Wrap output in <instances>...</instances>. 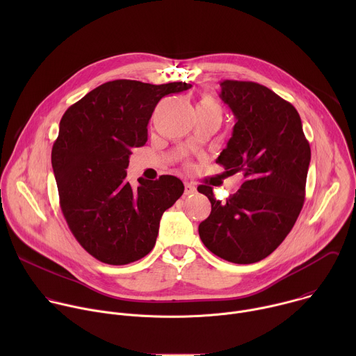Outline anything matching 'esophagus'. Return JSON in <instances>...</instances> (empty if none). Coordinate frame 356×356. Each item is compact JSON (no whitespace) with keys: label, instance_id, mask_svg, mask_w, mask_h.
I'll return each instance as SVG.
<instances>
[{"label":"esophagus","instance_id":"esophagus-1","mask_svg":"<svg viewBox=\"0 0 356 356\" xmlns=\"http://www.w3.org/2000/svg\"><path fill=\"white\" fill-rule=\"evenodd\" d=\"M195 191H197V188H195V186H194L193 183H188V181L184 183V194H186V195L194 194Z\"/></svg>","mask_w":356,"mask_h":356}]
</instances>
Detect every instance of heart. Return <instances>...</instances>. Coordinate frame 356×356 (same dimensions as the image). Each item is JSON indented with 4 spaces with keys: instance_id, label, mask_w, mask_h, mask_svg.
<instances>
[{
    "instance_id": "1",
    "label": "heart",
    "mask_w": 356,
    "mask_h": 356,
    "mask_svg": "<svg viewBox=\"0 0 356 356\" xmlns=\"http://www.w3.org/2000/svg\"><path fill=\"white\" fill-rule=\"evenodd\" d=\"M197 108H206V110H220V106L217 104V101L210 97V95H204L198 103Z\"/></svg>"
}]
</instances>
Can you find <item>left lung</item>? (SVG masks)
Returning <instances> with one entry per match:
<instances>
[{"mask_svg": "<svg viewBox=\"0 0 356 356\" xmlns=\"http://www.w3.org/2000/svg\"><path fill=\"white\" fill-rule=\"evenodd\" d=\"M220 98L235 115L232 136L217 163L245 181L225 202L213 187L198 186L211 213L198 225L200 238L214 255L232 264H255L284 241L306 195L312 159L297 110L268 87L224 80Z\"/></svg>", "mask_w": 356, "mask_h": 356, "instance_id": "obj_1", "label": "left lung"}]
</instances>
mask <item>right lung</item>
<instances>
[{
	"label": "right lung",
	"mask_w": 356,
	"mask_h": 356,
	"mask_svg": "<svg viewBox=\"0 0 356 356\" xmlns=\"http://www.w3.org/2000/svg\"><path fill=\"white\" fill-rule=\"evenodd\" d=\"M191 84L114 80L98 86L67 108L52 147L60 209L79 243L108 265H128L154 249L163 213L184 191L180 179H138L125 169L134 147L147 140L155 107Z\"/></svg>",
	"instance_id": "1"
}]
</instances>
